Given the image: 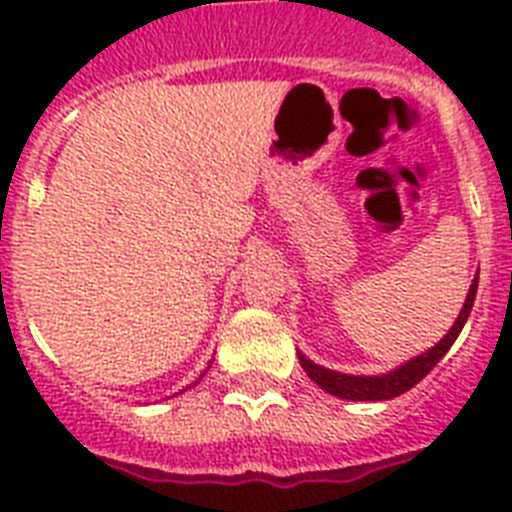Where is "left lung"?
I'll return each instance as SVG.
<instances>
[{
	"label": "left lung",
	"instance_id": "1",
	"mask_svg": "<svg viewBox=\"0 0 512 512\" xmlns=\"http://www.w3.org/2000/svg\"><path fill=\"white\" fill-rule=\"evenodd\" d=\"M478 292V279L473 281V287L468 292V300L462 305L460 316L454 321V327L449 329V335L438 342L436 348H430L428 353L412 358L409 364H404L401 369L390 374H382V377H353V374H340L332 372V369H324V366L313 364L300 353V366L305 369V374L311 377L319 388H324L327 393L337 398H348V401H388V398H396L401 393H406L409 388H414L417 382L425 377V374L433 369V366L446 356V350L452 348L454 340L460 337L465 321H468L470 311H473V300H476Z\"/></svg>",
	"mask_w": 512,
	"mask_h": 512
}]
</instances>
